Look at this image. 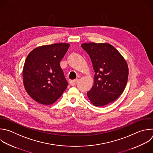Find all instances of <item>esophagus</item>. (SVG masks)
I'll return each instance as SVG.
<instances>
[{"instance_id":"34e87169","label":"esophagus","mask_w":153,"mask_h":153,"mask_svg":"<svg viewBox=\"0 0 153 153\" xmlns=\"http://www.w3.org/2000/svg\"><path fill=\"white\" fill-rule=\"evenodd\" d=\"M77 81H78V79H75V80H70V84L71 85V86H74V85H75L77 83Z\"/></svg>"}]
</instances>
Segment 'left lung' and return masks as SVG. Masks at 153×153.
I'll list each match as a JSON object with an SVG mask.
<instances>
[{"mask_svg":"<svg viewBox=\"0 0 153 153\" xmlns=\"http://www.w3.org/2000/svg\"><path fill=\"white\" fill-rule=\"evenodd\" d=\"M95 71L94 85L87 96L95 106H104L116 100L127 83L128 68L122 55L111 44L83 43Z\"/></svg>","mask_w":153,"mask_h":153,"instance_id":"left-lung-1","label":"left lung"}]
</instances>
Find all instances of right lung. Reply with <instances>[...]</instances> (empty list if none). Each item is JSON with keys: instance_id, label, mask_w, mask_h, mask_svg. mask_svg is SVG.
<instances>
[{"instance_id": "1", "label": "right lung", "mask_w": 153, "mask_h": 153, "mask_svg": "<svg viewBox=\"0 0 153 153\" xmlns=\"http://www.w3.org/2000/svg\"><path fill=\"white\" fill-rule=\"evenodd\" d=\"M70 46L68 43L44 45L33 49L27 55L23 69L25 88L36 102L54 103L67 88L60 61Z\"/></svg>"}]
</instances>
